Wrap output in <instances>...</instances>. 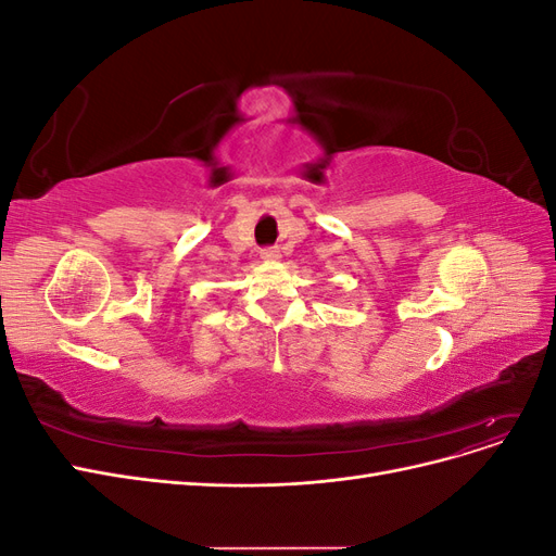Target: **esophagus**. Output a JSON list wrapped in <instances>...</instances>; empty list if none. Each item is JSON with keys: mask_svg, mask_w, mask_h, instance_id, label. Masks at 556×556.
Instances as JSON below:
<instances>
[{"mask_svg": "<svg viewBox=\"0 0 556 556\" xmlns=\"http://www.w3.org/2000/svg\"><path fill=\"white\" fill-rule=\"evenodd\" d=\"M260 257H262L264 262H278V260H280V250H278V248H264V250L260 252Z\"/></svg>", "mask_w": 556, "mask_h": 556, "instance_id": "34e87169", "label": "esophagus"}]
</instances>
